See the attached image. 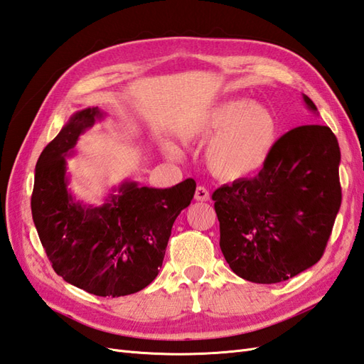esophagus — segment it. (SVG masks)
Wrapping results in <instances>:
<instances>
[{
    "label": "esophagus",
    "instance_id": "34e87169",
    "mask_svg": "<svg viewBox=\"0 0 364 364\" xmlns=\"http://www.w3.org/2000/svg\"><path fill=\"white\" fill-rule=\"evenodd\" d=\"M196 200L197 202H208V200H210V191L200 184L196 189Z\"/></svg>",
    "mask_w": 364,
    "mask_h": 364
}]
</instances>
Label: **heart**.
Returning a JSON list of instances; mask_svg holds the SVG:
<instances>
[{
    "label": "heart",
    "mask_w": 364,
    "mask_h": 364,
    "mask_svg": "<svg viewBox=\"0 0 364 364\" xmlns=\"http://www.w3.org/2000/svg\"><path fill=\"white\" fill-rule=\"evenodd\" d=\"M280 127L267 106L247 98L228 100L202 114L183 129L184 141H208L205 162L222 180H241L266 164L272 154ZM170 156L176 151L167 149Z\"/></svg>",
    "instance_id": "1"
}]
</instances>
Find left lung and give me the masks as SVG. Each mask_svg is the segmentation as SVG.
<instances>
[{
	"instance_id": "1",
	"label": "left lung",
	"mask_w": 364,
	"mask_h": 364,
	"mask_svg": "<svg viewBox=\"0 0 364 364\" xmlns=\"http://www.w3.org/2000/svg\"><path fill=\"white\" fill-rule=\"evenodd\" d=\"M339 161L328 127H297L278 139L257 176L214 191L220 250L236 275L280 283L322 258L341 206Z\"/></svg>"
}]
</instances>
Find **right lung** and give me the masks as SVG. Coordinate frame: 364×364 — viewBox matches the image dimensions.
Segmentation results:
<instances>
[{
    "instance_id": "obj_1",
    "label": "right lung",
    "mask_w": 364,
    "mask_h": 364,
    "mask_svg": "<svg viewBox=\"0 0 364 364\" xmlns=\"http://www.w3.org/2000/svg\"><path fill=\"white\" fill-rule=\"evenodd\" d=\"M98 107L76 112L38 156L31 211L54 272L100 297L134 294L156 278L173 222L196 194L188 178L167 189L125 181L102 206H84L68 192L65 156L102 119Z\"/></svg>"
}]
</instances>
